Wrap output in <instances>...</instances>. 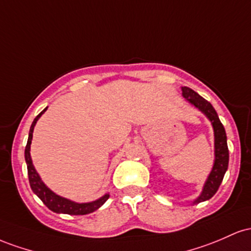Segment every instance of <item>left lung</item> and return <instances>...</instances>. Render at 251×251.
I'll list each match as a JSON object with an SVG mask.
<instances>
[{"instance_id":"left-lung-1","label":"left lung","mask_w":251,"mask_h":251,"mask_svg":"<svg viewBox=\"0 0 251 251\" xmlns=\"http://www.w3.org/2000/svg\"><path fill=\"white\" fill-rule=\"evenodd\" d=\"M181 90L185 100H187L196 108H198L211 121L213 133H215V163H213L212 171L205 181L201 196L193 201V204H198V202L209 201L218 191L222 181H223L225 172L227 170V165H229V149H227L225 129L211 103L187 86H182Z\"/></svg>"}]
</instances>
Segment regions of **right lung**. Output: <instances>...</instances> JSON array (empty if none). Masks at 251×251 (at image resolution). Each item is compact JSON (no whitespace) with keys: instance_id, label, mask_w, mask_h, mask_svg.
<instances>
[{"instance_id":"1","label":"right lung","mask_w":251,"mask_h":251,"mask_svg":"<svg viewBox=\"0 0 251 251\" xmlns=\"http://www.w3.org/2000/svg\"><path fill=\"white\" fill-rule=\"evenodd\" d=\"M47 110L44 109L40 114L38 115L33 121L32 126H30L29 129V135H28V141L26 149H25V159H26L27 163V171H28V179H29V185L32 191L34 192L39 198L41 199V201L46 205L47 207L53 212L57 213H66V215H88V213H91L100 209V206L109 199V193L104 194L103 197H100L97 201H91V202H75L70 199L63 198V197L58 196L54 192L50 190L46 185L42 182V180L39 174L36 173L34 166H33L32 157H30V143H32L33 139V130H34V126L36 121L41 117V115L44 114L45 111Z\"/></svg>"}]
</instances>
